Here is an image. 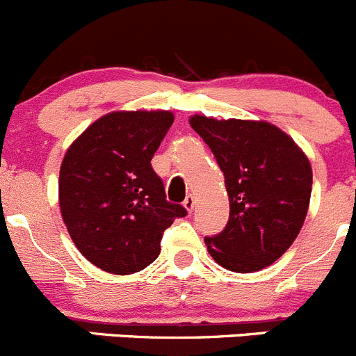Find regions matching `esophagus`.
I'll list each match as a JSON object with an SVG mask.
<instances>
[{"label": "esophagus", "instance_id": "obj_1", "mask_svg": "<svg viewBox=\"0 0 356 356\" xmlns=\"http://www.w3.org/2000/svg\"><path fill=\"white\" fill-rule=\"evenodd\" d=\"M195 204H197V200H195L193 195H188V197H186V200H184V207L188 209V212H193Z\"/></svg>", "mask_w": 356, "mask_h": 356}]
</instances>
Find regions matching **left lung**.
Masks as SVG:
<instances>
[{
  "instance_id": "8db88e82",
  "label": "left lung",
  "mask_w": 356,
  "mask_h": 356,
  "mask_svg": "<svg viewBox=\"0 0 356 356\" xmlns=\"http://www.w3.org/2000/svg\"><path fill=\"white\" fill-rule=\"evenodd\" d=\"M189 124L225 175L230 218L205 237L211 257L234 272L260 270L293 244L307 214L313 170L286 133L265 121L193 115Z\"/></svg>"
}]
</instances>
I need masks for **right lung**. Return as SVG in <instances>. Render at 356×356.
<instances>
[{"instance_id":"add662e5","label":"right lung","mask_w":356,"mask_h":356,"mask_svg":"<svg viewBox=\"0 0 356 356\" xmlns=\"http://www.w3.org/2000/svg\"><path fill=\"white\" fill-rule=\"evenodd\" d=\"M174 122L167 111L112 112L70 145L59 172V207L77 249L98 268L124 275L151 265L163 232L188 214L170 204L151 159Z\"/></svg>"}]
</instances>
